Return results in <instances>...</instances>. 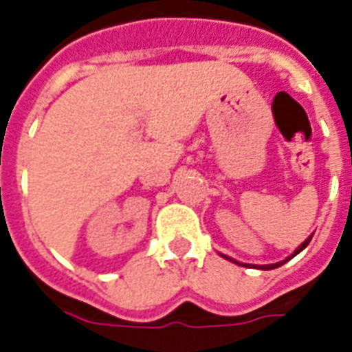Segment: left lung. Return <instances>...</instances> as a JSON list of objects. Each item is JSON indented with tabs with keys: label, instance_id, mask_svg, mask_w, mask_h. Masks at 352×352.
Wrapping results in <instances>:
<instances>
[{
	"label": "left lung",
	"instance_id": "left-lung-1",
	"mask_svg": "<svg viewBox=\"0 0 352 352\" xmlns=\"http://www.w3.org/2000/svg\"><path fill=\"white\" fill-rule=\"evenodd\" d=\"M311 237H313V234H311V236L307 237V239H305V241H303V243L300 245V247H298V249H296V251L292 252V254H290V256H287V258H285V260H280V262H275V264H265V265H252V267H258V270H275V267H279V265H283V264H285V262H288V260H290V258H294L296 254H300V252H302L303 249H305V247H307V245H309ZM221 256H222V258L230 260V262H234V264H239V265H243V267H247V265H249V264H243V262H237V260L230 258V256H226V254H221Z\"/></svg>",
	"mask_w": 352,
	"mask_h": 352
}]
</instances>
